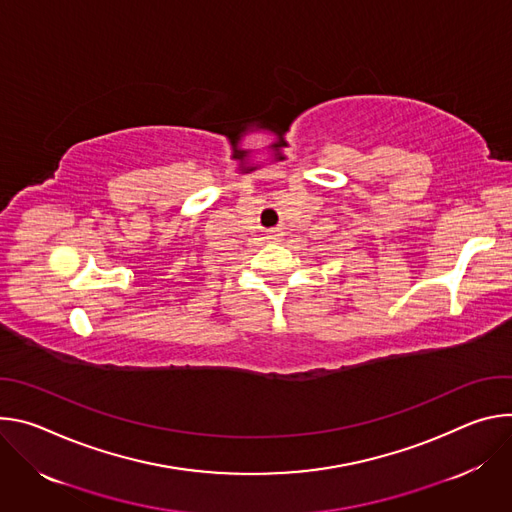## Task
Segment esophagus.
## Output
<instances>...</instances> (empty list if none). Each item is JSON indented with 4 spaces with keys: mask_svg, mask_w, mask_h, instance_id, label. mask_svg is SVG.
<instances>
[{
    "mask_svg": "<svg viewBox=\"0 0 512 512\" xmlns=\"http://www.w3.org/2000/svg\"><path fill=\"white\" fill-rule=\"evenodd\" d=\"M282 236H285V232H282L280 227H272V230H270L268 236H266V240H270V242H280Z\"/></svg>",
    "mask_w": 512,
    "mask_h": 512,
    "instance_id": "obj_1",
    "label": "esophagus"
}]
</instances>
